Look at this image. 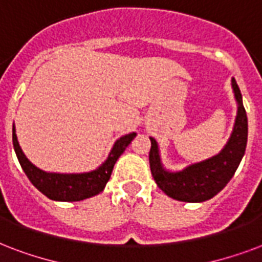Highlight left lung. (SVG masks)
<instances>
[{
    "label": "left lung",
    "instance_id": "1",
    "mask_svg": "<svg viewBox=\"0 0 262 262\" xmlns=\"http://www.w3.org/2000/svg\"><path fill=\"white\" fill-rule=\"evenodd\" d=\"M232 90L237 103V113L231 137L217 155L192 163L180 171H170L163 166L159 145L150 137V171L157 186L167 196L188 203L206 202L221 192L237 170L247 145V115L235 78H232Z\"/></svg>",
    "mask_w": 262,
    "mask_h": 262
}]
</instances>
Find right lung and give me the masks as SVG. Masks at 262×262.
I'll list each match as a JSON object with an SVG mask.
<instances>
[{
	"label": "right lung",
	"instance_id": "right-lung-1",
	"mask_svg": "<svg viewBox=\"0 0 262 262\" xmlns=\"http://www.w3.org/2000/svg\"><path fill=\"white\" fill-rule=\"evenodd\" d=\"M135 137H137V133H129L117 139L107 159L96 170L80 172V174H60V172H47L35 167L27 159L17 142L15 124L12 127L13 149L25 174L41 193L56 202H80V200L101 193L107 184V181L110 180L117 159L123 155L125 147L128 146Z\"/></svg>",
	"mask_w": 262,
	"mask_h": 262
}]
</instances>
